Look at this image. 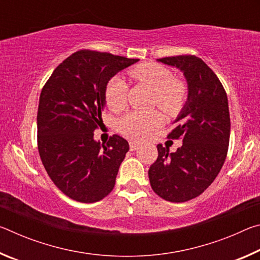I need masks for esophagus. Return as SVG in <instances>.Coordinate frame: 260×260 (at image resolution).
I'll return each mask as SVG.
<instances>
[{"label":"esophagus","instance_id":"obj_1","mask_svg":"<svg viewBox=\"0 0 260 260\" xmlns=\"http://www.w3.org/2000/svg\"><path fill=\"white\" fill-rule=\"evenodd\" d=\"M139 146H140V144H139L138 142H135V141H131V142H129V149H131V151H135L136 149L139 148Z\"/></svg>","mask_w":260,"mask_h":260}]
</instances>
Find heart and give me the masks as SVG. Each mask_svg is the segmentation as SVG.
<instances>
[{
	"label": "heart",
	"mask_w": 260,
	"mask_h": 260,
	"mask_svg": "<svg viewBox=\"0 0 260 260\" xmlns=\"http://www.w3.org/2000/svg\"><path fill=\"white\" fill-rule=\"evenodd\" d=\"M131 77L155 93L153 102L170 116H175L187 101V87L182 81L173 79L169 69L157 63L146 61L129 71ZM127 101V85L120 77H114L105 88V102L112 111H121ZM162 124L159 112L132 111L119 120L118 129L129 139H144Z\"/></svg>",
	"instance_id": "obj_1"
}]
</instances>
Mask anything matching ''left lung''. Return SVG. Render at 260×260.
<instances>
[{
    "label": "left lung",
    "mask_w": 260,
    "mask_h": 260,
    "mask_svg": "<svg viewBox=\"0 0 260 260\" xmlns=\"http://www.w3.org/2000/svg\"><path fill=\"white\" fill-rule=\"evenodd\" d=\"M160 63L179 69L188 85V99L167 138L180 139L175 152L158 144L149 169L151 188L169 202L181 203L200 196L225 162L231 135L227 94L214 72L193 55L165 57Z\"/></svg>",
    "instance_id": "8db88e82"
}]
</instances>
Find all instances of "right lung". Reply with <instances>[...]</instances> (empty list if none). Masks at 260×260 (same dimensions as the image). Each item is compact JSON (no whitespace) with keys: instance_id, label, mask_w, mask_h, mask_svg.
<instances>
[{"instance_id":"right-lung-1","label":"right lung","mask_w":260,"mask_h":260,"mask_svg":"<svg viewBox=\"0 0 260 260\" xmlns=\"http://www.w3.org/2000/svg\"><path fill=\"white\" fill-rule=\"evenodd\" d=\"M139 59L79 50L55 69L38 109V148L52 182L70 199L95 203L108 196L128 142L112 135L94 140L102 121L105 88L113 76Z\"/></svg>"}]
</instances>
